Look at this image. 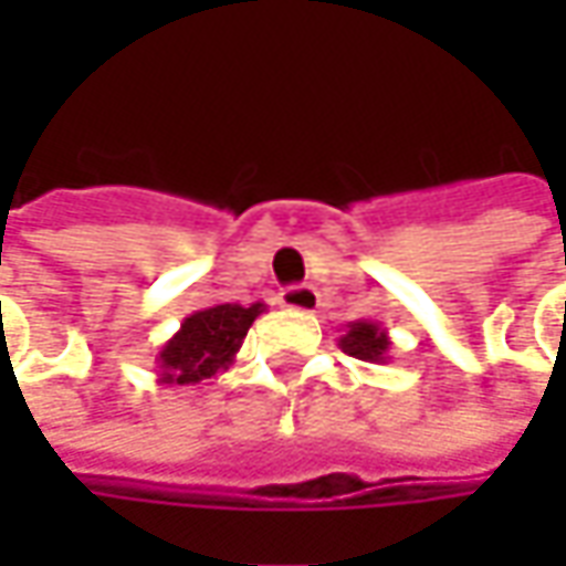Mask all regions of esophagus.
Masks as SVG:
<instances>
[{
    "label": "esophagus",
    "instance_id": "esophagus-1",
    "mask_svg": "<svg viewBox=\"0 0 566 566\" xmlns=\"http://www.w3.org/2000/svg\"><path fill=\"white\" fill-rule=\"evenodd\" d=\"M317 290L315 286H308V283H302V286H290V290H283L280 293V305L283 308H290V312H302V315H308V312H315L317 308Z\"/></svg>",
    "mask_w": 566,
    "mask_h": 566
}]
</instances>
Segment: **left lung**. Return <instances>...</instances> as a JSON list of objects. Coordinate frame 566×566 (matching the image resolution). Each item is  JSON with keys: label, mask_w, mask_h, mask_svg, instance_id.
<instances>
[{"label": "left lung", "mask_w": 566, "mask_h": 566, "mask_svg": "<svg viewBox=\"0 0 566 566\" xmlns=\"http://www.w3.org/2000/svg\"><path fill=\"white\" fill-rule=\"evenodd\" d=\"M337 343L353 359L375 361V365L390 359V337L378 321H349Z\"/></svg>", "instance_id": "1"}]
</instances>
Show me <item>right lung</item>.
<instances>
[{
  "label": "right lung",
  "mask_w": 566,
  "mask_h": 566,
  "mask_svg": "<svg viewBox=\"0 0 566 566\" xmlns=\"http://www.w3.org/2000/svg\"><path fill=\"white\" fill-rule=\"evenodd\" d=\"M268 305L264 302H223L210 305L182 321V327L166 339L157 353V368L160 384H176V387H195L201 380L213 378L227 371L242 339Z\"/></svg>",
  "instance_id": "1"
}]
</instances>
